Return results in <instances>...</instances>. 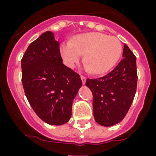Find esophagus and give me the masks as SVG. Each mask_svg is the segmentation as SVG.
<instances>
[{"label":"esophagus","instance_id":"1","mask_svg":"<svg viewBox=\"0 0 156 156\" xmlns=\"http://www.w3.org/2000/svg\"><path fill=\"white\" fill-rule=\"evenodd\" d=\"M80 78H81V80H82V83H83V84H85V83H86V78L84 76H80Z\"/></svg>","mask_w":156,"mask_h":156}]
</instances>
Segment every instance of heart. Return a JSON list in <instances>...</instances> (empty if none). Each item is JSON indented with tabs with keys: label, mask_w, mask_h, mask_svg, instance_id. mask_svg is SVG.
I'll list each match as a JSON object with an SVG mask.
<instances>
[{
	"label": "heart",
	"mask_w": 156,
	"mask_h": 156,
	"mask_svg": "<svg viewBox=\"0 0 156 156\" xmlns=\"http://www.w3.org/2000/svg\"><path fill=\"white\" fill-rule=\"evenodd\" d=\"M122 53V44L114 37L100 33L81 34L75 37L70 43L61 46V55L64 63L73 68L85 54L84 64L87 70L94 74H103L117 64Z\"/></svg>",
	"instance_id": "1"
}]
</instances>
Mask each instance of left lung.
<instances>
[{
	"label": "left lung",
	"mask_w": 156,
	"mask_h": 156,
	"mask_svg": "<svg viewBox=\"0 0 156 156\" xmlns=\"http://www.w3.org/2000/svg\"><path fill=\"white\" fill-rule=\"evenodd\" d=\"M123 59L106 76L87 79L93 94V112L97 122L110 127L124 119L136 92V58L125 44Z\"/></svg>",
	"instance_id": "left-lung-1"
}]
</instances>
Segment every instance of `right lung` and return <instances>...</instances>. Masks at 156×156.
<instances>
[{
    "label": "right lung",
    "mask_w": 156,
    "mask_h": 156,
    "mask_svg": "<svg viewBox=\"0 0 156 156\" xmlns=\"http://www.w3.org/2000/svg\"><path fill=\"white\" fill-rule=\"evenodd\" d=\"M25 94L37 116L52 125L65 124L82 81L62 63L59 42L45 31L29 44L21 60Z\"/></svg>",
    "instance_id": "right-lung-1"
}]
</instances>
